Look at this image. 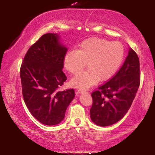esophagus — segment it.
<instances>
[{"label":"esophagus","mask_w":155,"mask_h":155,"mask_svg":"<svg viewBox=\"0 0 155 155\" xmlns=\"http://www.w3.org/2000/svg\"><path fill=\"white\" fill-rule=\"evenodd\" d=\"M85 90H82V89H78V93H83V92H85Z\"/></svg>","instance_id":"esophagus-1"}]
</instances>
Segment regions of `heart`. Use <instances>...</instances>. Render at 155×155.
<instances>
[{
  "mask_svg": "<svg viewBox=\"0 0 155 155\" xmlns=\"http://www.w3.org/2000/svg\"><path fill=\"white\" fill-rule=\"evenodd\" d=\"M125 49L120 41L91 38L81 42L77 50L68 51L64 64L68 72L77 75L86 64L88 69L71 80L74 87L88 89L98 81L111 78L124 58Z\"/></svg>",
  "mask_w": 155,
  "mask_h": 155,
  "instance_id": "1",
  "label": "heart"
}]
</instances>
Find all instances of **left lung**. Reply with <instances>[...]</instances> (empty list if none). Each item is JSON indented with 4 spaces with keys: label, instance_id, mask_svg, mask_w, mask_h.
Wrapping results in <instances>:
<instances>
[{
    "label": "left lung",
    "instance_id": "8db88e82",
    "mask_svg": "<svg viewBox=\"0 0 155 155\" xmlns=\"http://www.w3.org/2000/svg\"><path fill=\"white\" fill-rule=\"evenodd\" d=\"M140 84V60L137 53L130 48L125 61L116 74L91 93V120L101 127L118 122L130 109Z\"/></svg>",
    "mask_w": 155,
    "mask_h": 155
}]
</instances>
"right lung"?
<instances>
[{
  "instance_id": "1",
  "label": "right lung",
  "mask_w": 155,
  "mask_h": 155,
  "mask_svg": "<svg viewBox=\"0 0 155 155\" xmlns=\"http://www.w3.org/2000/svg\"><path fill=\"white\" fill-rule=\"evenodd\" d=\"M67 51L59 42L57 34H44L28 50L21 65L25 103L33 116L43 124L61 122L75 96L74 89L59 91L67 80L62 71Z\"/></svg>"
}]
</instances>
